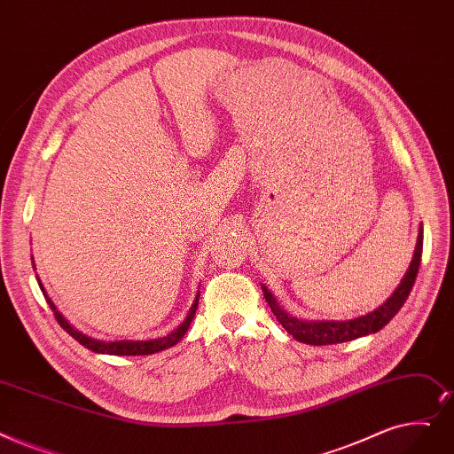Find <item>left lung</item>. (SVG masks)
<instances>
[{
  "mask_svg": "<svg viewBox=\"0 0 454 454\" xmlns=\"http://www.w3.org/2000/svg\"><path fill=\"white\" fill-rule=\"evenodd\" d=\"M421 252H423V228H419L418 243H416V250H413L411 263L404 274V278L401 280L399 287L393 291L391 297L382 306H379L374 311L362 315V317H356V319H350V321H301L297 317H291L289 313H286L278 304H276L272 293L265 286H262L263 297L269 302L278 323L297 341L306 343V345H336V343L352 341L356 338L367 336V333L379 332L393 317H395L397 311L406 302L408 294L413 287V282H416V276H418L419 263H421Z\"/></svg>",
  "mask_w": 454,
  "mask_h": 454,
  "instance_id": "obj_1",
  "label": "left lung"
}]
</instances>
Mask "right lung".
I'll return each mask as SVG.
<instances>
[{"mask_svg": "<svg viewBox=\"0 0 454 454\" xmlns=\"http://www.w3.org/2000/svg\"><path fill=\"white\" fill-rule=\"evenodd\" d=\"M36 280H38V278H36ZM38 286H41V289H43V293H44V299H46L48 306L51 308L57 323L61 325L63 330H67L75 341H80V343H82L83 347H87L89 350L98 352V354H113V356H145V354H153V352L165 350V348H168V347H174L176 343L184 340L185 332L189 330L191 321H192L194 313H196V308H199V299H200V291H199V293H196L194 302H192V306H191V309H189V313H187V317L184 319V323H182L178 328H176V330H172L170 333H167V336H163V338L146 340V341H128V340H124V341H98V340H92V338L85 336V333H82L80 330H75V328L63 317V315L57 311L55 304L51 302V299L46 294L44 286L41 284V280H38Z\"/></svg>", "mask_w": 454, "mask_h": 454, "instance_id": "add662e5", "label": "right lung"}]
</instances>
